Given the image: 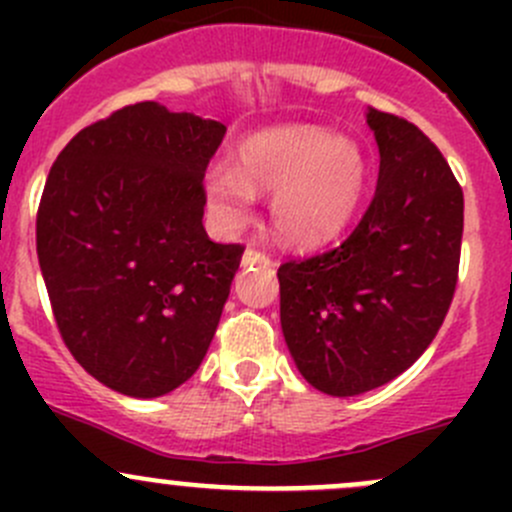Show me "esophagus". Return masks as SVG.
I'll return each mask as SVG.
<instances>
[{
  "label": "esophagus",
  "instance_id": "1",
  "mask_svg": "<svg viewBox=\"0 0 512 512\" xmlns=\"http://www.w3.org/2000/svg\"><path fill=\"white\" fill-rule=\"evenodd\" d=\"M242 265H272V257L257 247H247V252L242 255Z\"/></svg>",
  "mask_w": 512,
  "mask_h": 512
}]
</instances>
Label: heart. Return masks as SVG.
<instances>
[{"label": "heart", "instance_id": "obj_1", "mask_svg": "<svg viewBox=\"0 0 512 512\" xmlns=\"http://www.w3.org/2000/svg\"><path fill=\"white\" fill-rule=\"evenodd\" d=\"M364 185L359 146L312 126L257 133L237 151V168L218 163L205 175L210 205L232 225L247 218L255 193H275L272 225L294 245H319L342 232Z\"/></svg>", "mask_w": 512, "mask_h": 512}]
</instances>
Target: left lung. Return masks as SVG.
<instances>
[{
	"label": "left lung",
	"instance_id": "1",
	"mask_svg": "<svg viewBox=\"0 0 512 512\" xmlns=\"http://www.w3.org/2000/svg\"><path fill=\"white\" fill-rule=\"evenodd\" d=\"M379 180L339 245L282 262L280 319L314 389L356 396L428 349L453 302L463 190L436 143L406 118L369 108Z\"/></svg>",
	"mask_w": 512,
	"mask_h": 512
}]
</instances>
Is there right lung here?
<instances>
[{"instance_id":"1","label":"right lung","mask_w":512,"mask_h":512,"mask_svg":"<svg viewBox=\"0 0 512 512\" xmlns=\"http://www.w3.org/2000/svg\"><path fill=\"white\" fill-rule=\"evenodd\" d=\"M220 121L133 103L54 160L36 255L61 339L94 379L153 399L198 371L245 247L203 227Z\"/></svg>"}]
</instances>
